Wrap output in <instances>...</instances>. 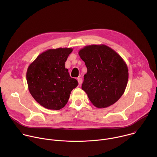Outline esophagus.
Returning a JSON list of instances; mask_svg holds the SVG:
<instances>
[{"label":"esophagus","instance_id":"obj_1","mask_svg":"<svg viewBox=\"0 0 157 157\" xmlns=\"http://www.w3.org/2000/svg\"><path fill=\"white\" fill-rule=\"evenodd\" d=\"M77 79H78V81L79 84V85H81V84H82V80L81 78L79 77V78H77Z\"/></svg>","mask_w":157,"mask_h":157}]
</instances>
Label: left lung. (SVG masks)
I'll use <instances>...</instances> for the list:
<instances>
[{
    "mask_svg": "<svg viewBox=\"0 0 157 157\" xmlns=\"http://www.w3.org/2000/svg\"><path fill=\"white\" fill-rule=\"evenodd\" d=\"M78 53L87 67L81 87L89 100L98 108L114 104L123 95L128 82L124 60L105 44L86 46Z\"/></svg>",
    "mask_w": 157,
    "mask_h": 157,
    "instance_id": "left-lung-1",
    "label": "left lung"
}]
</instances>
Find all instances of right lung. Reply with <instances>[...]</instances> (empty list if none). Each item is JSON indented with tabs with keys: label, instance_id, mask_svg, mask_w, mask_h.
Instances as JSON below:
<instances>
[{
	"label": "right lung",
	"instance_id": "1",
	"mask_svg": "<svg viewBox=\"0 0 157 157\" xmlns=\"http://www.w3.org/2000/svg\"><path fill=\"white\" fill-rule=\"evenodd\" d=\"M72 52L71 48L49 49L29 65L27 71L29 90L43 107L52 110L62 109L68 102L73 89L78 85L64 66Z\"/></svg>",
	"mask_w": 157,
	"mask_h": 157
}]
</instances>
